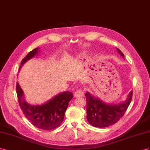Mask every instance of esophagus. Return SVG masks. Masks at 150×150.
<instances>
[{
	"instance_id": "esophagus-1",
	"label": "esophagus",
	"mask_w": 150,
	"mask_h": 150,
	"mask_svg": "<svg viewBox=\"0 0 150 150\" xmlns=\"http://www.w3.org/2000/svg\"><path fill=\"white\" fill-rule=\"evenodd\" d=\"M83 96V91L82 89H80L75 92V97H82Z\"/></svg>"
}]
</instances>
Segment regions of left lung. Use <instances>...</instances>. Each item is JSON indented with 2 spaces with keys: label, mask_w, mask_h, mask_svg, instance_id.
<instances>
[{
  "label": "left lung",
  "mask_w": 150,
  "mask_h": 150,
  "mask_svg": "<svg viewBox=\"0 0 150 150\" xmlns=\"http://www.w3.org/2000/svg\"><path fill=\"white\" fill-rule=\"evenodd\" d=\"M117 52L125 58L121 50ZM131 91L127 99L118 104H107L104 101L86 92L85 96L87 99V119L91 125L96 127H105L116 123L125 114L132 99Z\"/></svg>",
  "instance_id": "left-lung-1"
}]
</instances>
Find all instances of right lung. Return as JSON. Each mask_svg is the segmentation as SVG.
Returning a JSON list of instances; mask_svg holds the SVG:
<instances>
[{"instance_id":"right-lung-1","label":"right lung","mask_w":150,"mask_h":150,"mask_svg":"<svg viewBox=\"0 0 150 150\" xmlns=\"http://www.w3.org/2000/svg\"><path fill=\"white\" fill-rule=\"evenodd\" d=\"M40 52L36 48L31 51L21 62L19 70L24 64ZM18 102L23 114L34 126L43 130H51L61 125L68 104L72 99V92L65 91L59 93L41 105H31L25 101L24 92L18 82L16 85Z\"/></svg>"}]
</instances>
